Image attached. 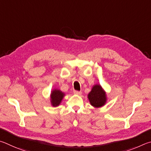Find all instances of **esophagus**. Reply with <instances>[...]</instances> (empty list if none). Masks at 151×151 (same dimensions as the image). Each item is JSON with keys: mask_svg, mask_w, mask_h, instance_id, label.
I'll use <instances>...</instances> for the list:
<instances>
[{"mask_svg": "<svg viewBox=\"0 0 151 151\" xmlns=\"http://www.w3.org/2000/svg\"><path fill=\"white\" fill-rule=\"evenodd\" d=\"M73 93H74V94H76V95H81V91H79L74 90V91H73Z\"/></svg>", "mask_w": 151, "mask_h": 151, "instance_id": "esophagus-1", "label": "esophagus"}]
</instances>
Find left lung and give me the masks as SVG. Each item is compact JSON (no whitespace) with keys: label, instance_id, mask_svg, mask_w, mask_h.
<instances>
[{"label":"left lung","instance_id":"obj_1","mask_svg":"<svg viewBox=\"0 0 151 151\" xmlns=\"http://www.w3.org/2000/svg\"><path fill=\"white\" fill-rule=\"evenodd\" d=\"M88 98L91 105L95 108L104 106L107 101L106 92L100 84L93 86L91 91L88 95Z\"/></svg>","mask_w":151,"mask_h":151}]
</instances>
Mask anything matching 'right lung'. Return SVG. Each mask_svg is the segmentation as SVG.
<instances>
[{"label": "right lung", "mask_w": 151, "mask_h": 151, "mask_svg": "<svg viewBox=\"0 0 151 151\" xmlns=\"http://www.w3.org/2000/svg\"><path fill=\"white\" fill-rule=\"evenodd\" d=\"M65 95V94L59 89L55 88L52 89L50 93V103H51L52 106L54 107L59 106Z\"/></svg>", "instance_id": "1"}]
</instances>
